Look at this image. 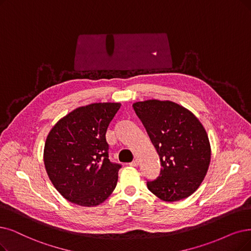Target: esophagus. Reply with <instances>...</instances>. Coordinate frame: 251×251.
<instances>
[{
  "mask_svg": "<svg viewBox=\"0 0 251 251\" xmlns=\"http://www.w3.org/2000/svg\"><path fill=\"white\" fill-rule=\"evenodd\" d=\"M128 165L131 166V167H137V166L139 165V160H138V159H135V160H133L132 163H129Z\"/></svg>",
  "mask_w": 251,
  "mask_h": 251,
  "instance_id": "34e87169",
  "label": "esophagus"
}]
</instances>
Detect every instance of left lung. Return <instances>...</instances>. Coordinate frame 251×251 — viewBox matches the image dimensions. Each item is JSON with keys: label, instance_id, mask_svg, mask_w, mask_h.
I'll return each instance as SVG.
<instances>
[{"label": "left lung", "instance_id": "left-lung-1", "mask_svg": "<svg viewBox=\"0 0 251 251\" xmlns=\"http://www.w3.org/2000/svg\"><path fill=\"white\" fill-rule=\"evenodd\" d=\"M160 160L159 175L148 189L166 202L189 197L204 180L211 158L208 135L199 119L171 101L148 100L133 105Z\"/></svg>", "mask_w": 251, "mask_h": 251}]
</instances>
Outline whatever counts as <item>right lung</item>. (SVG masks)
<instances>
[{
	"instance_id": "1",
	"label": "right lung",
	"mask_w": 251,
	"mask_h": 251,
	"mask_svg": "<svg viewBox=\"0 0 251 251\" xmlns=\"http://www.w3.org/2000/svg\"><path fill=\"white\" fill-rule=\"evenodd\" d=\"M119 103L79 107L59 119L44 146L50 181L69 202L84 207L103 203L112 194L122 165L110 162L107 128Z\"/></svg>"
}]
</instances>
